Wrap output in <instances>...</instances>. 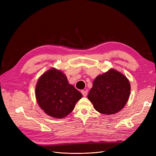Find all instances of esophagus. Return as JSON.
<instances>
[{"label": "esophagus", "instance_id": "34e87169", "mask_svg": "<svg viewBox=\"0 0 156 156\" xmlns=\"http://www.w3.org/2000/svg\"><path fill=\"white\" fill-rule=\"evenodd\" d=\"M81 93L83 94V96L86 97L87 96V94H88V91L87 90H81Z\"/></svg>", "mask_w": 156, "mask_h": 156}]
</instances>
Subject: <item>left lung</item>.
Segmentation results:
<instances>
[{
	"instance_id": "8db88e82",
	"label": "left lung",
	"mask_w": 156,
	"mask_h": 156,
	"mask_svg": "<svg viewBox=\"0 0 156 156\" xmlns=\"http://www.w3.org/2000/svg\"><path fill=\"white\" fill-rule=\"evenodd\" d=\"M130 89L129 82L124 75L111 69L95 79L88 99L97 111L112 115L125 106Z\"/></svg>"
}]
</instances>
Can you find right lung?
<instances>
[{"label":"right lung","mask_w":156,"mask_h":156,"mask_svg":"<svg viewBox=\"0 0 156 156\" xmlns=\"http://www.w3.org/2000/svg\"><path fill=\"white\" fill-rule=\"evenodd\" d=\"M82 94L60 71L51 69L39 79L36 87L38 105L48 115L62 119L72 112Z\"/></svg>","instance_id":"obj_1"}]
</instances>
